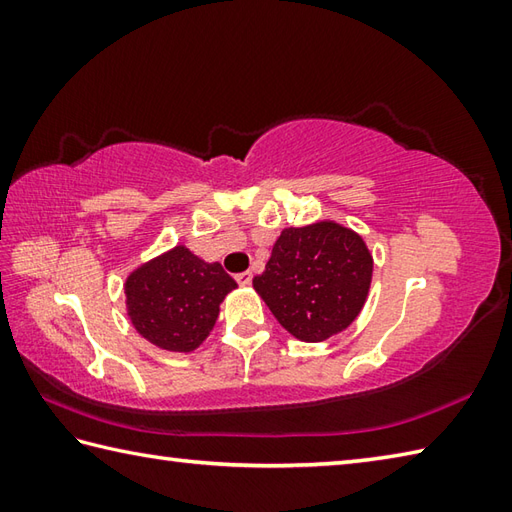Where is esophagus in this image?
Listing matches in <instances>:
<instances>
[{
    "label": "esophagus",
    "instance_id": "1",
    "mask_svg": "<svg viewBox=\"0 0 512 512\" xmlns=\"http://www.w3.org/2000/svg\"><path fill=\"white\" fill-rule=\"evenodd\" d=\"M235 279H237L239 286H250V281H253V273H250V270H246V273L235 275Z\"/></svg>",
    "mask_w": 512,
    "mask_h": 512
}]
</instances>
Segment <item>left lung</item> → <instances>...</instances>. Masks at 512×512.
<instances>
[{
    "label": "left lung",
    "mask_w": 512,
    "mask_h": 512,
    "mask_svg": "<svg viewBox=\"0 0 512 512\" xmlns=\"http://www.w3.org/2000/svg\"><path fill=\"white\" fill-rule=\"evenodd\" d=\"M372 270L361 235L336 222H317L281 231L253 288L292 336L319 343L358 317Z\"/></svg>",
    "instance_id": "1"
}]
</instances>
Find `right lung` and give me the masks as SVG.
<instances>
[{
  "mask_svg": "<svg viewBox=\"0 0 512 512\" xmlns=\"http://www.w3.org/2000/svg\"><path fill=\"white\" fill-rule=\"evenodd\" d=\"M233 288L235 279L220 264L176 246L127 277V314L138 334L160 350L193 352L211 334Z\"/></svg>",
  "mask_w": 512,
  "mask_h": 512,
  "instance_id": "right-lung-1",
  "label": "right lung"
}]
</instances>
